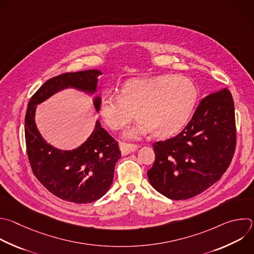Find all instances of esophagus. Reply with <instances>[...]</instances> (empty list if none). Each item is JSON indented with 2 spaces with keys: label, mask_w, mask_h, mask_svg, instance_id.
<instances>
[{
  "label": "esophagus",
  "mask_w": 254,
  "mask_h": 254,
  "mask_svg": "<svg viewBox=\"0 0 254 254\" xmlns=\"http://www.w3.org/2000/svg\"><path fill=\"white\" fill-rule=\"evenodd\" d=\"M139 146L136 144H130V143H125V142H120V150L123 155H127L134 150H136Z\"/></svg>",
  "instance_id": "obj_1"
}]
</instances>
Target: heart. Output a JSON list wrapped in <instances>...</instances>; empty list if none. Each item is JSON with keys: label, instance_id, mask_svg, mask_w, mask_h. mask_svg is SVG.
Instances as JSON below:
<instances>
[{"label": "heart", "instance_id": "1", "mask_svg": "<svg viewBox=\"0 0 254 254\" xmlns=\"http://www.w3.org/2000/svg\"><path fill=\"white\" fill-rule=\"evenodd\" d=\"M197 97L193 81L183 75L130 79L123 84L120 96L110 95L102 99L99 114L114 131L122 129L134 115L137 123L125 133L127 138L148 131L154 137L167 138L187 125Z\"/></svg>", "mask_w": 254, "mask_h": 254}]
</instances>
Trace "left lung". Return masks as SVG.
Masks as SVG:
<instances>
[{"label": "left lung", "instance_id": "1", "mask_svg": "<svg viewBox=\"0 0 254 254\" xmlns=\"http://www.w3.org/2000/svg\"><path fill=\"white\" fill-rule=\"evenodd\" d=\"M236 141L234 104L224 89L204 98L177 136L152 144L155 160L147 178L162 195L193 197L217 181L229 166Z\"/></svg>", "mask_w": 254, "mask_h": 254}]
</instances>
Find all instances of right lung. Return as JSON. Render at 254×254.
<instances>
[{
  "label": "right lung",
  "instance_id": "1",
  "mask_svg": "<svg viewBox=\"0 0 254 254\" xmlns=\"http://www.w3.org/2000/svg\"><path fill=\"white\" fill-rule=\"evenodd\" d=\"M100 69L66 72L47 80L29 102L25 135L34 175L56 196L74 203H90L110 190L115 165L121 158L116 141L97 120L91 135L73 149H60L49 143L36 124L37 106L65 89H75L92 96L97 113L102 101L97 95Z\"/></svg>",
  "mask_w": 254,
  "mask_h": 254
}]
</instances>
